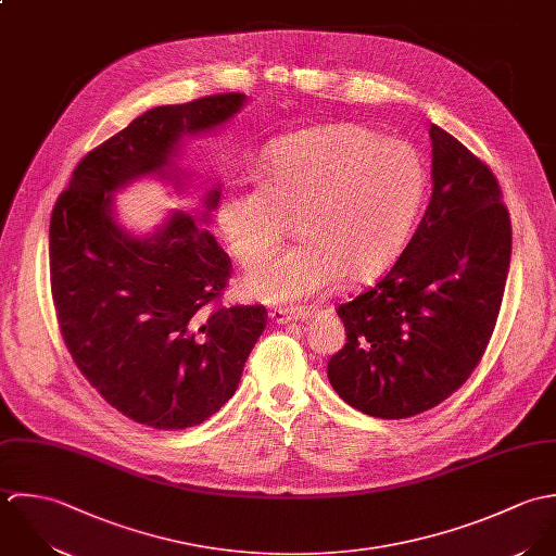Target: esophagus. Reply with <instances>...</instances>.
I'll use <instances>...</instances> for the list:
<instances>
[{
  "instance_id": "esophagus-1",
  "label": "esophagus",
  "mask_w": 556,
  "mask_h": 556,
  "mask_svg": "<svg viewBox=\"0 0 556 556\" xmlns=\"http://www.w3.org/2000/svg\"><path fill=\"white\" fill-rule=\"evenodd\" d=\"M268 316H270V320L275 325H288V323H294V320H307L309 312L307 309H290V307L283 309V307H277Z\"/></svg>"
}]
</instances>
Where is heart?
Listing matches in <instances>:
<instances>
[{
    "instance_id": "1",
    "label": "heart",
    "mask_w": 556,
    "mask_h": 556,
    "mask_svg": "<svg viewBox=\"0 0 556 556\" xmlns=\"http://www.w3.org/2000/svg\"><path fill=\"white\" fill-rule=\"evenodd\" d=\"M428 180L415 143L358 122H334L270 143L257 174L225 185L215 219L244 266L299 219L303 242L264 257L244 277L257 301L292 303L333 290L343 275L350 281L382 275L413 231Z\"/></svg>"
}]
</instances>
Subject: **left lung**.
<instances>
[{
  "label": "left lung",
  "instance_id": "8db88e82",
  "mask_svg": "<svg viewBox=\"0 0 556 556\" xmlns=\"http://www.w3.org/2000/svg\"><path fill=\"white\" fill-rule=\"evenodd\" d=\"M432 198L391 270L337 307L345 345L329 380L352 408L380 419L426 413L457 391L494 331L511 260V223L485 163L441 126Z\"/></svg>",
  "mask_w": 556,
  "mask_h": 556
}]
</instances>
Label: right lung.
<instances>
[{
	"label": "right lung",
	"instance_id": "right-lung-1",
	"mask_svg": "<svg viewBox=\"0 0 556 556\" xmlns=\"http://www.w3.org/2000/svg\"><path fill=\"white\" fill-rule=\"evenodd\" d=\"M244 103L229 92L135 117L81 159L51 215V294L64 343L110 406L154 430L213 417L236 393L268 316L262 305L219 303L231 262L200 225L219 204V185L200 217L174 211L148 233L117 223L113 195L146 176L180 191L182 139L227 124Z\"/></svg>",
	"mask_w": 556,
	"mask_h": 556
}]
</instances>
